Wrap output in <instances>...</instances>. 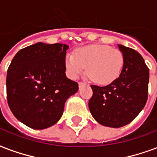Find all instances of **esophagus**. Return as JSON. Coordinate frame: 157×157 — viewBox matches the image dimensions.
Returning a JSON list of instances; mask_svg holds the SVG:
<instances>
[{
  "mask_svg": "<svg viewBox=\"0 0 157 157\" xmlns=\"http://www.w3.org/2000/svg\"><path fill=\"white\" fill-rule=\"evenodd\" d=\"M84 85H85V83H83V82H79V83H78V87L80 88V87H82Z\"/></svg>",
  "mask_w": 157,
  "mask_h": 157,
  "instance_id": "34e87169",
  "label": "esophagus"
}]
</instances>
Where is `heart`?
I'll use <instances>...</instances> for the list:
<instances>
[{"mask_svg": "<svg viewBox=\"0 0 157 157\" xmlns=\"http://www.w3.org/2000/svg\"><path fill=\"white\" fill-rule=\"evenodd\" d=\"M123 66L122 52L102 44L79 48L74 52V56L68 55L65 59V67L70 78L76 79L86 67L90 78L101 85H109L116 80Z\"/></svg>", "mask_w": 157, "mask_h": 157, "instance_id": "b5f03b06", "label": "heart"}]
</instances>
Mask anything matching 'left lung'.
Wrapping results in <instances>:
<instances>
[{
	"mask_svg": "<svg viewBox=\"0 0 157 157\" xmlns=\"http://www.w3.org/2000/svg\"><path fill=\"white\" fill-rule=\"evenodd\" d=\"M124 56L121 75L109 85H90L93 95L89 109L99 124L121 127L129 124L144 108L148 98L149 68L138 52L118 44Z\"/></svg>",
	"mask_w": 157,
	"mask_h": 157,
	"instance_id": "obj_1",
	"label": "left lung"
}]
</instances>
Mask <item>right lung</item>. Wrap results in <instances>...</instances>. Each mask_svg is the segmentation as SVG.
I'll list each match as a JSON object with an SVG mask.
<instances>
[{
    "instance_id": "obj_1",
    "label": "right lung",
    "mask_w": 157,
    "mask_h": 157,
    "mask_svg": "<svg viewBox=\"0 0 157 157\" xmlns=\"http://www.w3.org/2000/svg\"><path fill=\"white\" fill-rule=\"evenodd\" d=\"M67 44L36 43L20 49L6 74L12 113L27 126L41 130L59 121L68 97L78 90L66 76Z\"/></svg>"
}]
</instances>
